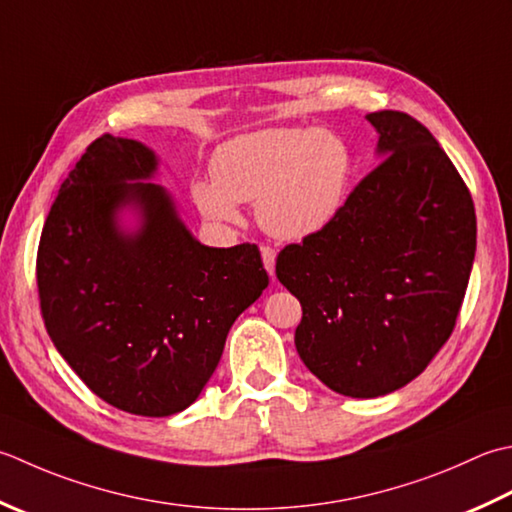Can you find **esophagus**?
Here are the masks:
<instances>
[{"label":"esophagus","instance_id":"34e87169","mask_svg":"<svg viewBox=\"0 0 512 512\" xmlns=\"http://www.w3.org/2000/svg\"><path fill=\"white\" fill-rule=\"evenodd\" d=\"M262 259H264V266H266V270H268V275L275 277V259H277L275 248L262 246Z\"/></svg>","mask_w":512,"mask_h":512}]
</instances>
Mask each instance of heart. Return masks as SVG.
Instances as JSON below:
<instances>
[{
	"mask_svg": "<svg viewBox=\"0 0 512 512\" xmlns=\"http://www.w3.org/2000/svg\"><path fill=\"white\" fill-rule=\"evenodd\" d=\"M210 170L213 179L190 186L204 217L237 224V204H255L268 235L306 242L344 208L353 155L342 137L324 128H262L219 146Z\"/></svg>",
	"mask_w": 512,
	"mask_h": 512,
	"instance_id": "heart-1",
	"label": "heart"
}]
</instances>
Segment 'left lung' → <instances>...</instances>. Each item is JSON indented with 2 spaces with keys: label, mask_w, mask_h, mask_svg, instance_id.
I'll use <instances>...</instances> for the list:
<instances>
[{
  "label": "left lung",
  "mask_w": 512,
  "mask_h": 512,
  "mask_svg": "<svg viewBox=\"0 0 512 512\" xmlns=\"http://www.w3.org/2000/svg\"><path fill=\"white\" fill-rule=\"evenodd\" d=\"M384 162L333 224L277 255L299 304L306 368L346 397H382L424 373L462 308L477 246L473 197L415 117L366 115Z\"/></svg>",
  "instance_id": "obj_1"
}]
</instances>
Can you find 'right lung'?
Segmentation results:
<instances>
[{
    "label": "right lung",
    "instance_id": "1",
    "mask_svg": "<svg viewBox=\"0 0 512 512\" xmlns=\"http://www.w3.org/2000/svg\"><path fill=\"white\" fill-rule=\"evenodd\" d=\"M155 170L142 142L95 139L50 206L37 288L50 339L97 397L168 417L202 393L268 273L255 244H199L166 190L144 182ZM124 207L137 231L118 226Z\"/></svg>",
    "mask_w": 512,
    "mask_h": 512
}]
</instances>
